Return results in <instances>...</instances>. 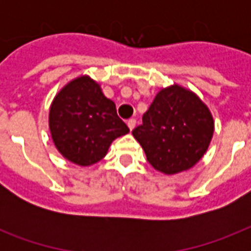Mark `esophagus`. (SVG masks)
Segmentation results:
<instances>
[{
    "instance_id": "obj_1",
    "label": "esophagus",
    "mask_w": 251,
    "mask_h": 251,
    "mask_svg": "<svg viewBox=\"0 0 251 251\" xmlns=\"http://www.w3.org/2000/svg\"><path fill=\"white\" fill-rule=\"evenodd\" d=\"M135 124H137V121H135L134 118H130V120H127V126H129L130 130H133L134 127H135Z\"/></svg>"
}]
</instances>
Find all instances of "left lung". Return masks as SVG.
I'll use <instances>...</instances> for the list:
<instances>
[{
	"mask_svg": "<svg viewBox=\"0 0 251 251\" xmlns=\"http://www.w3.org/2000/svg\"><path fill=\"white\" fill-rule=\"evenodd\" d=\"M133 135L156 171L176 175L194 167L206 153L214 118L193 91L173 84L157 92Z\"/></svg>",
	"mask_w": 251,
	"mask_h": 251,
	"instance_id": "1",
	"label": "left lung"
}]
</instances>
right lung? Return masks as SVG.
I'll use <instances>...</instances> for the list:
<instances>
[{
  "label": "right lung",
  "instance_id": "add662e5",
  "mask_svg": "<svg viewBox=\"0 0 251 251\" xmlns=\"http://www.w3.org/2000/svg\"><path fill=\"white\" fill-rule=\"evenodd\" d=\"M49 130L58 152L80 167L101 160L110 143L129 133L117 116L116 104L88 75L73 79L54 96Z\"/></svg>",
  "mask_w": 251,
  "mask_h": 251
}]
</instances>
